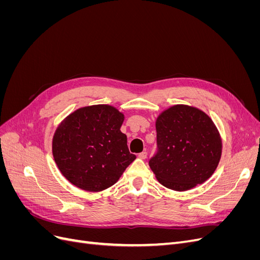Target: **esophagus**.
I'll use <instances>...</instances> for the list:
<instances>
[{
	"label": "esophagus",
	"mask_w": 260,
	"mask_h": 260,
	"mask_svg": "<svg viewBox=\"0 0 260 260\" xmlns=\"http://www.w3.org/2000/svg\"><path fill=\"white\" fill-rule=\"evenodd\" d=\"M138 156H139V158H141V159H145L146 157H147V153L144 151L142 153H140Z\"/></svg>",
	"instance_id": "1"
}]
</instances>
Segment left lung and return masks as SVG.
I'll return each instance as SVG.
<instances>
[{
  "label": "left lung",
  "mask_w": 260,
  "mask_h": 260,
  "mask_svg": "<svg viewBox=\"0 0 260 260\" xmlns=\"http://www.w3.org/2000/svg\"><path fill=\"white\" fill-rule=\"evenodd\" d=\"M156 131L157 149L148 165L164 186L186 191L214 174L221 139L205 113L186 105L172 106L157 118Z\"/></svg>",
  "instance_id": "left-lung-1"
}]
</instances>
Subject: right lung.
Here are the masks:
<instances>
[{
  "instance_id": "right-lung-1",
  "label": "right lung",
  "mask_w": 260,
  "mask_h": 260,
  "mask_svg": "<svg viewBox=\"0 0 260 260\" xmlns=\"http://www.w3.org/2000/svg\"><path fill=\"white\" fill-rule=\"evenodd\" d=\"M123 115L109 105L78 109L62 121L53 138V156L70 183L98 192L116 183L137 157L120 131Z\"/></svg>"
}]
</instances>
